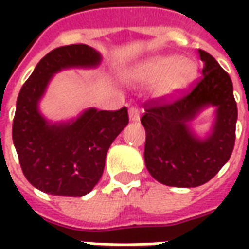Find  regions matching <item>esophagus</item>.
Segmentation results:
<instances>
[{
	"mask_svg": "<svg viewBox=\"0 0 249 249\" xmlns=\"http://www.w3.org/2000/svg\"><path fill=\"white\" fill-rule=\"evenodd\" d=\"M129 119L130 121H139L140 120V109L137 107H132L129 109Z\"/></svg>",
	"mask_w": 249,
	"mask_h": 249,
	"instance_id": "34e87169",
	"label": "esophagus"
}]
</instances>
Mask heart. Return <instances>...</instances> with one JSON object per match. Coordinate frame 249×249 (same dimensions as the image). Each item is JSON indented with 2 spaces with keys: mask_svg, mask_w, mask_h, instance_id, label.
<instances>
[{
  "mask_svg": "<svg viewBox=\"0 0 249 249\" xmlns=\"http://www.w3.org/2000/svg\"><path fill=\"white\" fill-rule=\"evenodd\" d=\"M195 74V65L189 60H178L176 56H159L137 66L135 78L142 84L160 80L157 93L169 96L181 90Z\"/></svg>",
  "mask_w": 249,
  "mask_h": 249,
  "instance_id": "b5f03b06",
  "label": "heart"
}]
</instances>
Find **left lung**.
Returning <instances> with one entry per match:
<instances>
[{
  "instance_id": "8db88e82",
  "label": "left lung",
  "mask_w": 249,
  "mask_h": 249,
  "mask_svg": "<svg viewBox=\"0 0 249 249\" xmlns=\"http://www.w3.org/2000/svg\"><path fill=\"white\" fill-rule=\"evenodd\" d=\"M203 76L184 93L144 103L141 124L146 133L144 160L159 183L169 187L203 185L230 160L236 137L237 105L230 74L208 52L198 49ZM218 107L216 124L208 139L198 141L187 123L205 106Z\"/></svg>"
}]
</instances>
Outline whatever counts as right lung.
<instances>
[{"instance_id":"obj_1","label":"right lung","mask_w":249,"mask_h":249,"mask_svg":"<svg viewBox=\"0 0 249 249\" xmlns=\"http://www.w3.org/2000/svg\"><path fill=\"white\" fill-rule=\"evenodd\" d=\"M98 62L100 54L85 44L60 46L41 58L19 90L13 142L25 178L42 192L69 197L90 192L103 176L109 146L129 123L126 107L92 108L71 124H48L38 112L37 103L53 73Z\"/></svg>"}]
</instances>
